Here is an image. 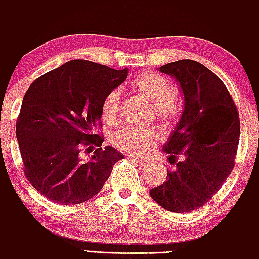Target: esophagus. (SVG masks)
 Wrapping results in <instances>:
<instances>
[{"instance_id":"obj_1","label":"esophagus","mask_w":259,"mask_h":259,"mask_svg":"<svg viewBox=\"0 0 259 259\" xmlns=\"http://www.w3.org/2000/svg\"><path fill=\"white\" fill-rule=\"evenodd\" d=\"M128 159H131V160H135L137 164L141 165V166H148L149 165V161L147 160H141V159H137V158H133V156H128Z\"/></svg>"}]
</instances>
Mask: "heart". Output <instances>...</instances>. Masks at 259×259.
<instances>
[{"instance_id": "obj_1", "label": "heart", "mask_w": 259, "mask_h": 259, "mask_svg": "<svg viewBox=\"0 0 259 259\" xmlns=\"http://www.w3.org/2000/svg\"><path fill=\"white\" fill-rule=\"evenodd\" d=\"M133 89L142 97L154 104V111L162 123L168 127L174 124L179 116L176 103V88L170 80L156 73H144L133 82ZM121 94L112 91L106 95L101 104V116L107 123H115L120 114ZM112 143L118 149L136 156H144L153 150L158 143L159 133L154 128H135L124 127L112 135Z\"/></svg>"}]
</instances>
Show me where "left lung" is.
Masks as SVG:
<instances>
[{
  "label": "left lung",
  "instance_id": "8db88e82",
  "mask_svg": "<svg viewBox=\"0 0 259 259\" xmlns=\"http://www.w3.org/2000/svg\"><path fill=\"white\" fill-rule=\"evenodd\" d=\"M158 69L179 83L184 111L162 148L175 167L149 193L168 211L190 213L211 199L234 168L239 112L225 84L202 63L180 60Z\"/></svg>",
  "mask_w": 259,
  "mask_h": 259
}]
</instances>
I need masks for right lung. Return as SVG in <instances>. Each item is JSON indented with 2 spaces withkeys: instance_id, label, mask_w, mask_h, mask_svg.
Listing matches in <instances>:
<instances>
[{
  "instance_id": "obj_1",
  "label": "right lung",
  "mask_w": 259,
  "mask_h": 259,
  "mask_svg": "<svg viewBox=\"0 0 259 259\" xmlns=\"http://www.w3.org/2000/svg\"><path fill=\"white\" fill-rule=\"evenodd\" d=\"M127 75L128 68L73 60L30 84L16 135L25 176L44 197L62 205L87 202L123 159L115 148L101 147L104 139L95 127L101 126L103 100ZM84 145L98 147L89 161L79 155Z\"/></svg>"
}]
</instances>
